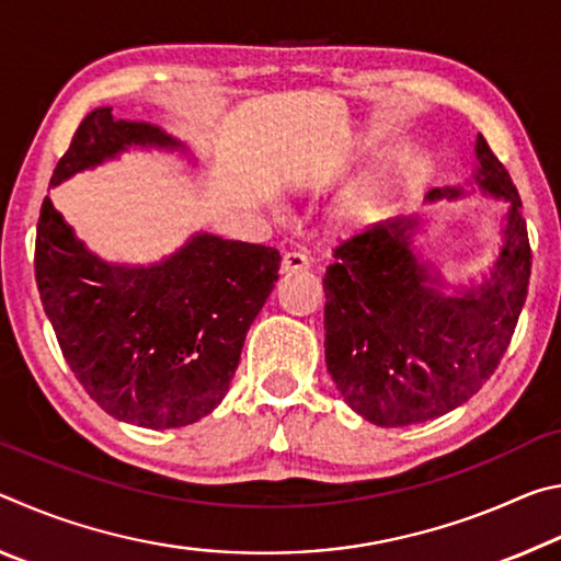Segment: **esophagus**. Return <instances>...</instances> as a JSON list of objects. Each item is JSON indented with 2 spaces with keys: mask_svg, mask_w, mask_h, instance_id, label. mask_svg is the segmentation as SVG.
Returning <instances> with one entry per match:
<instances>
[{
  "mask_svg": "<svg viewBox=\"0 0 561 561\" xmlns=\"http://www.w3.org/2000/svg\"><path fill=\"white\" fill-rule=\"evenodd\" d=\"M311 267V260L307 257V254H301V252H287L282 257V272H287V274H291V272H307Z\"/></svg>",
  "mask_w": 561,
  "mask_h": 561,
  "instance_id": "obj_1",
  "label": "esophagus"
}]
</instances>
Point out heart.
<instances>
[{
    "instance_id": "obj_1",
    "label": "heart",
    "mask_w": 561,
    "mask_h": 561,
    "mask_svg": "<svg viewBox=\"0 0 561 561\" xmlns=\"http://www.w3.org/2000/svg\"><path fill=\"white\" fill-rule=\"evenodd\" d=\"M381 187H383V178L381 175L364 178L348 193L344 205H341V213H344V217H348V220H354V217H360V215L368 210V207L376 203V197H378V193H381Z\"/></svg>"
}]
</instances>
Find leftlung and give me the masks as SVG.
<instances>
[{
  "label": "left lung",
  "instance_id": "left-lung-1",
  "mask_svg": "<svg viewBox=\"0 0 561 561\" xmlns=\"http://www.w3.org/2000/svg\"><path fill=\"white\" fill-rule=\"evenodd\" d=\"M474 153V183L510 203L505 244L482 284L440 291V274L413 252L417 217L364 227L339 242L327 267V368L351 411L381 428L433 421L478 393L525 307L531 250L519 193L482 136ZM462 195L435 187L425 201Z\"/></svg>",
  "mask_w": 561,
  "mask_h": 561
}]
</instances>
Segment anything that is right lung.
I'll return each mask as SVG.
<instances>
[{
	"label": "right lung",
	"instance_id": "right-lung-1",
	"mask_svg": "<svg viewBox=\"0 0 561 561\" xmlns=\"http://www.w3.org/2000/svg\"><path fill=\"white\" fill-rule=\"evenodd\" d=\"M130 146L185 150L158 126L96 108L76 128L49 187ZM279 262L274 247L197 232L163 262L108 264L76 240L49 197L36 225V287L66 364L108 415L153 431L220 405Z\"/></svg>",
	"mask_w": 561,
	"mask_h": 561
}]
</instances>
